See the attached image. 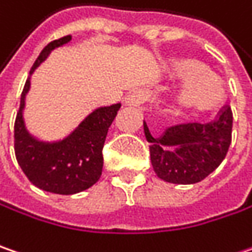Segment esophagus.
<instances>
[{"label": "esophagus", "mask_w": 252, "mask_h": 252, "mask_svg": "<svg viewBox=\"0 0 252 252\" xmlns=\"http://www.w3.org/2000/svg\"><path fill=\"white\" fill-rule=\"evenodd\" d=\"M149 96H150L149 91H146V89H136V91H133L132 94L127 96L126 102H127L129 106H140V105H143V103L147 102Z\"/></svg>", "instance_id": "34e87169"}]
</instances>
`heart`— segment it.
Listing matches in <instances>:
<instances>
[{"label": "heart", "instance_id": "heart-1", "mask_svg": "<svg viewBox=\"0 0 252 252\" xmlns=\"http://www.w3.org/2000/svg\"><path fill=\"white\" fill-rule=\"evenodd\" d=\"M177 72L187 78L194 79L182 94L184 105L194 109H208L213 107L220 99L221 86L217 78L206 75V68L197 62H183L177 66Z\"/></svg>", "mask_w": 252, "mask_h": 252}]
</instances>
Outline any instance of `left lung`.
<instances>
[{
    "label": "left lung",
    "instance_id": "left-lung-1",
    "mask_svg": "<svg viewBox=\"0 0 252 252\" xmlns=\"http://www.w3.org/2000/svg\"><path fill=\"white\" fill-rule=\"evenodd\" d=\"M233 110L224 107L210 123H179L153 137L145 123L150 160L158 177L174 184L201 182L221 164L231 145Z\"/></svg>",
    "mask_w": 252,
    "mask_h": 252
}]
</instances>
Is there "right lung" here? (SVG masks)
Returning <instances> with one entry per match:
<instances>
[{
	"label": "right lung",
	"instance_id": "right-lung-1",
	"mask_svg": "<svg viewBox=\"0 0 252 252\" xmlns=\"http://www.w3.org/2000/svg\"><path fill=\"white\" fill-rule=\"evenodd\" d=\"M69 41L70 35H66L46 45L32 65L30 75L44 62L52 49ZM28 89L30 78L21 94L14 125L15 158L22 171L33 186L55 194H75L92 187L100 179L103 167L102 150L120 103L96 109L66 139L55 143H44L35 140L24 125L22 109Z\"/></svg>",
	"mask_w": 252,
	"mask_h": 252
}]
</instances>
